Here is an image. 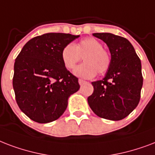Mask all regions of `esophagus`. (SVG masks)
<instances>
[{
	"label": "esophagus",
	"instance_id": "1",
	"mask_svg": "<svg viewBox=\"0 0 155 155\" xmlns=\"http://www.w3.org/2000/svg\"><path fill=\"white\" fill-rule=\"evenodd\" d=\"M86 81H84V80H82V79H79L78 80V83H79V85H83L84 83H86Z\"/></svg>",
	"mask_w": 155,
	"mask_h": 155
}]
</instances>
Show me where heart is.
I'll list each match as a JSON object with an SVG mask.
<instances>
[{
  "label": "heart",
  "mask_w": 155,
  "mask_h": 155,
  "mask_svg": "<svg viewBox=\"0 0 155 155\" xmlns=\"http://www.w3.org/2000/svg\"><path fill=\"white\" fill-rule=\"evenodd\" d=\"M83 56L85 63L74 70V75L81 78H92L97 74H104L111 65V55L103 48V44L94 38L81 39L78 44H68L61 51V61L67 69H73Z\"/></svg>",
  "instance_id": "heart-1"
}]
</instances>
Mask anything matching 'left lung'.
I'll list each match as a JSON object with an SVG mask.
<instances>
[{
	"label": "left lung",
	"mask_w": 155,
	"mask_h": 155,
	"mask_svg": "<svg viewBox=\"0 0 155 155\" xmlns=\"http://www.w3.org/2000/svg\"><path fill=\"white\" fill-rule=\"evenodd\" d=\"M107 45L111 65L103 80L91 82L94 92L87 101L101 118L120 120L138 105L143 84L141 64L131 43L111 33H94Z\"/></svg>",
	"instance_id": "left-lung-1"
}]
</instances>
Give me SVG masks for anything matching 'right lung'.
<instances>
[{
	"label": "right lung",
	"instance_id": "right-lung-1",
	"mask_svg": "<svg viewBox=\"0 0 155 155\" xmlns=\"http://www.w3.org/2000/svg\"><path fill=\"white\" fill-rule=\"evenodd\" d=\"M80 35L47 33L23 46L14 63L13 78L19 108L32 120L46 124L57 120L70 95L80 88L78 79L67 70L61 51Z\"/></svg>",
	"mask_w": 155,
	"mask_h": 155
}]
</instances>
